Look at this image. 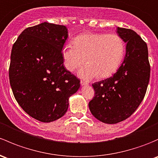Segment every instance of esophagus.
Returning <instances> with one entry per match:
<instances>
[{
  "instance_id": "obj_1",
  "label": "esophagus",
  "mask_w": 158,
  "mask_h": 158,
  "mask_svg": "<svg viewBox=\"0 0 158 158\" xmlns=\"http://www.w3.org/2000/svg\"><path fill=\"white\" fill-rule=\"evenodd\" d=\"M80 84H81V85H82V86L88 85H89V83H88V82H85V81H82V80H81V82H80Z\"/></svg>"
}]
</instances>
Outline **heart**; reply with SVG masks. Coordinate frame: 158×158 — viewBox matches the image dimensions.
I'll return each mask as SVG.
<instances>
[{"label":"heart","instance_id":"obj_1","mask_svg":"<svg viewBox=\"0 0 158 158\" xmlns=\"http://www.w3.org/2000/svg\"><path fill=\"white\" fill-rule=\"evenodd\" d=\"M73 46L62 49L64 66L73 72L87 64L79 72L81 76L104 79L114 74L119 67L125 51L123 39L116 34L88 32L79 35L73 41Z\"/></svg>","mask_w":158,"mask_h":158}]
</instances>
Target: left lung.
<instances>
[{"label": "left lung", "instance_id": "left-lung-1", "mask_svg": "<svg viewBox=\"0 0 158 158\" xmlns=\"http://www.w3.org/2000/svg\"><path fill=\"white\" fill-rule=\"evenodd\" d=\"M127 43L122 64L113 76L94 82V97L89 107L101 122L114 124L125 120L136 110L145 95L150 79L147 44L132 29L117 27Z\"/></svg>", "mask_w": 158, "mask_h": 158}]
</instances>
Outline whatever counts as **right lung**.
<instances>
[{
  "mask_svg": "<svg viewBox=\"0 0 158 158\" xmlns=\"http://www.w3.org/2000/svg\"><path fill=\"white\" fill-rule=\"evenodd\" d=\"M65 26L44 22L26 29L13 44L9 69L13 95L23 110L43 123L62 117L80 81L64 66Z\"/></svg>",
  "mask_w": 158,
  "mask_h": 158,
  "instance_id": "right-lung-1",
  "label": "right lung"
}]
</instances>
